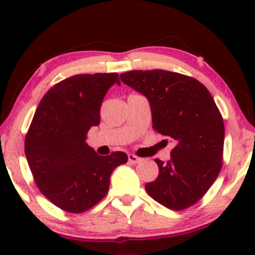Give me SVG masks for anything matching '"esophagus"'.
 <instances>
[{
  "mask_svg": "<svg viewBox=\"0 0 255 255\" xmlns=\"http://www.w3.org/2000/svg\"><path fill=\"white\" fill-rule=\"evenodd\" d=\"M128 161H130L131 163H138L141 161V158H139V156L134 155V154H128Z\"/></svg>",
  "mask_w": 255,
  "mask_h": 255,
  "instance_id": "34e87169",
  "label": "esophagus"
}]
</instances>
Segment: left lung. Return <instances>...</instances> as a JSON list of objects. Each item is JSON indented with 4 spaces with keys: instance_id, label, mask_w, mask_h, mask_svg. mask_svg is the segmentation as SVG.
<instances>
[{
    "instance_id": "8db88e82",
    "label": "left lung",
    "mask_w": 255,
    "mask_h": 255,
    "mask_svg": "<svg viewBox=\"0 0 255 255\" xmlns=\"http://www.w3.org/2000/svg\"><path fill=\"white\" fill-rule=\"evenodd\" d=\"M121 80L148 100L153 128L174 142L170 160H154L159 175L146 191L172 210L191 207L223 165L224 122L211 94L196 79L162 69L127 72Z\"/></svg>"
}]
</instances>
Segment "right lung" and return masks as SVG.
<instances>
[{
	"label": "right lung",
	"instance_id": "1",
	"mask_svg": "<svg viewBox=\"0 0 255 255\" xmlns=\"http://www.w3.org/2000/svg\"><path fill=\"white\" fill-rule=\"evenodd\" d=\"M117 73L79 74L54 85L41 99L25 137V155L41 194L71 214H81L106 196L110 175L127 163L124 152L99 155L87 133Z\"/></svg>",
	"mask_w": 255,
	"mask_h": 255
}]
</instances>
